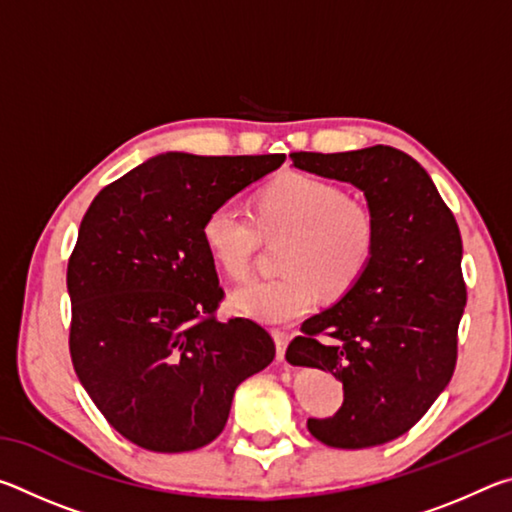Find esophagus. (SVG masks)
Returning a JSON list of instances; mask_svg holds the SVG:
<instances>
[{"mask_svg":"<svg viewBox=\"0 0 512 512\" xmlns=\"http://www.w3.org/2000/svg\"><path fill=\"white\" fill-rule=\"evenodd\" d=\"M273 339H275L277 361H282V359H284V352H287V345H289V334H284V332H273Z\"/></svg>","mask_w":512,"mask_h":512,"instance_id":"1","label":"esophagus"}]
</instances>
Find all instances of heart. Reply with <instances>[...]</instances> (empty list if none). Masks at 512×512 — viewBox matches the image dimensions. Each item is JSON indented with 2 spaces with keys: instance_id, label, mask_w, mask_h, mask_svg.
I'll list each match as a JSON object with an SVG mask.
<instances>
[{
  "instance_id": "b5f03b06",
  "label": "heart",
  "mask_w": 512,
  "mask_h": 512,
  "mask_svg": "<svg viewBox=\"0 0 512 512\" xmlns=\"http://www.w3.org/2000/svg\"><path fill=\"white\" fill-rule=\"evenodd\" d=\"M255 223L232 205L205 216L201 237L212 262L230 277L244 280L253 266L259 237H287L282 246V277L250 280L232 293V307L266 325H282L309 314L318 291L341 298L357 284L375 255L377 223L370 207L345 196L339 185L282 173L255 198Z\"/></svg>"
}]
</instances>
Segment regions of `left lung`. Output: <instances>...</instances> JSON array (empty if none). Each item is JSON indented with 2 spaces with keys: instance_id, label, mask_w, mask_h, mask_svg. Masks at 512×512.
I'll list each match as a JSON object with an SVG mask.
<instances>
[{
  "instance_id": "8db88e82",
  "label": "left lung",
  "mask_w": 512,
  "mask_h": 512,
  "mask_svg": "<svg viewBox=\"0 0 512 512\" xmlns=\"http://www.w3.org/2000/svg\"><path fill=\"white\" fill-rule=\"evenodd\" d=\"M293 167L361 189L377 223L375 255L345 296L302 323L293 366L329 370L343 384L332 418H309L320 443L363 449L391 443L445 391L456 368L467 291L463 241L436 185L393 146L291 153Z\"/></svg>"
}]
</instances>
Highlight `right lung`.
<instances>
[{"instance_id":"add662e5","label":"right lung","mask_w":512,"mask_h":512,"mask_svg":"<svg viewBox=\"0 0 512 512\" xmlns=\"http://www.w3.org/2000/svg\"><path fill=\"white\" fill-rule=\"evenodd\" d=\"M282 162L162 153L85 212L67 264L69 352L103 418L137 447L176 454L212 443L237 386L273 361L262 325L216 318L223 289L201 228Z\"/></svg>"}]
</instances>
